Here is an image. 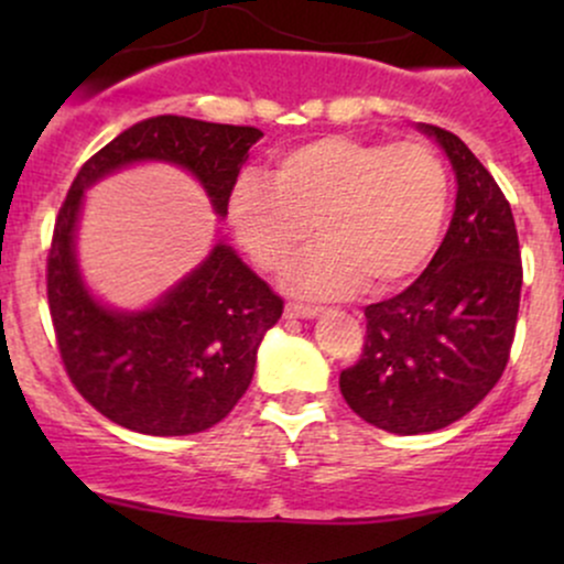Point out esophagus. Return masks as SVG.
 <instances>
[{
	"mask_svg": "<svg viewBox=\"0 0 564 564\" xmlns=\"http://www.w3.org/2000/svg\"><path fill=\"white\" fill-rule=\"evenodd\" d=\"M321 307H307V304H286V318H318Z\"/></svg>",
	"mask_w": 564,
	"mask_h": 564,
	"instance_id": "obj_1",
	"label": "esophagus"
}]
</instances>
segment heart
<instances>
[{"label": "heart", "instance_id": "1", "mask_svg": "<svg viewBox=\"0 0 564 564\" xmlns=\"http://www.w3.org/2000/svg\"><path fill=\"white\" fill-rule=\"evenodd\" d=\"M273 185L243 174L228 215L262 270H281L315 232L321 241L283 275L291 294L334 300L364 283L403 289L435 257L451 209L448 166L419 140L328 134L283 153Z\"/></svg>", "mask_w": 564, "mask_h": 564}]
</instances>
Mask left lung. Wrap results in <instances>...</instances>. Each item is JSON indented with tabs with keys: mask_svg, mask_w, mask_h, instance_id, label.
Masks as SVG:
<instances>
[{
	"mask_svg": "<svg viewBox=\"0 0 564 564\" xmlns=\"http://www.w3.org/2000/svg\"><path fill=\"white\" fill-rule=\"evenodd\" d=\"M448 156L456 209L426 270L366 307V345L341 371L347 405L394 435L443 430L475 408L507 368L522 262L501 187L453 132L419 124Z\"/></svg>",
	"mask_w": 564,
	"mask_h": 564,
	"instance_id": "left-lung-1",
	"label": "left lung"
}]
</instances>
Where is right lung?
<instances>
[{
  "instance_id": "add662e5",
  "label": "right lung",
  "mask_w": 564,
  "mask_h": 564,
  "mask_svg": "<svg viewBox=\"0 0 564 564\" xmlns=\"http://www.w3.org/2000/svg\"><path fill=\"white\" fill-rule=\"evenodd\" d=\"M260 138L257 127L153 116L100 148L63 200L47 257L57 349L82 398L127 430L177 437L223 422L249 390L257 349L281 318L283 300L232 246L217 241L148 307L100 302L76 257L84 196L108 174L161 161L193 174L215 215L225 217L238 172Z\"/></svg>"
}]
</instances>
